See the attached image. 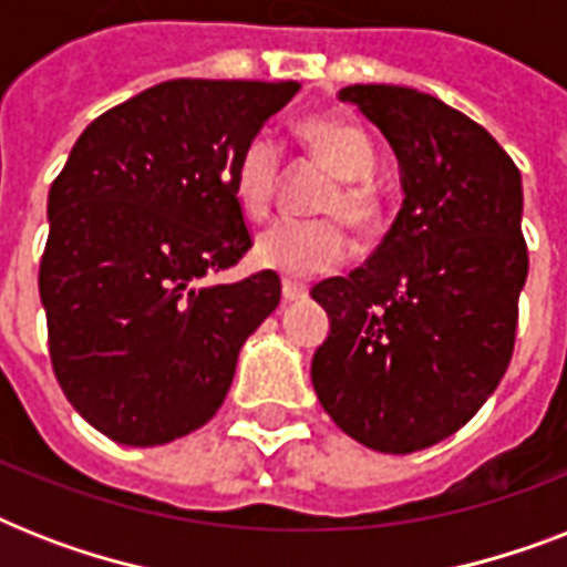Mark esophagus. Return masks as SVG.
I'll list each match as a JSON object with an SVG mask.
<instances>
[{
	"label": "esophagus",
	"mask_w": 567,
	"mask_h": 567,
	"mask_svg": "<svg viewBox=\"0 0 567 567\" xmlns=\"http://www.w3.org/2000/svg\"><path fill=\"white\" fill-rule=\"evenodd\" d=\"M306 293H309V288H306L302 282H293V279H285V282H282V300L285 302L302 300Z\"/></svg>",
	"instance_id": "34e87169"
}]
</instances>
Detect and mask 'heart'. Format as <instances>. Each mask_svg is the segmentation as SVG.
Returning a JSON list of instances; mask_svg holds the SVG:
<instances>
[{
  "label": "heart",
  "instance_id": "heart-1",
  "mask_svg": "<svg viewBox=\"0 0 567 567\" xmlns=\"http://www.w3.org/2000/svg\"><path fill=\"white\" fill-rule=\"evenodd\" d=\"M297 137L306 153L332 173L323 194L318 196L320 214L332 217H311V220H279L267 226L256 238L252 258L267 270L309 279L327 274L344 258L347 238L341 223L355 235H371L382 223V196L368 176L377 164V146L371 135L355 120L338 114H311L300 120ZM282 182V146L270 135L249 137L231 167V194L238 199L240 212L261 220L270 214Z\"/></svg>",
  "mask_w": 567,
  "mask_h": 567
}]
</instances>
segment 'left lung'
Listing matches in <instances>:
<instances>
[{"mask_svg":"<svg viewBox=\"0 0 567 567\" xmlns=\"http://www.w3.org/2000/svg\"><path fill=\"white\" fill-rule=\"evenodd\" d=\"M338 100L388 137L405 196L368 265L311 288L332 327L311 382L350 439L414 453L462 430L512 362L529 270L520 173L430 93L350 84Z\"/></svg>","mask_w":567,"mask_h":567,"instance_id":"left-lung-1","label":"left lung"}]
</instances>
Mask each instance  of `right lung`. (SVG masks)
I'll return each mask as SVG.
<instances>
[{
	"instance_id": "right-lung-1",
	"label": "right lung",
	"mask_w": 567,
	"mask_h": 567,
	"mask_svg": "<svg viewBox=\"0 0 567 567\" xmlns=\"http://www.w3.org/2000/svg\"><path fill=\"white\" fill-rule=\"evenodd\" d=\"M297 91L155 84L93 120L52 182L38 276L49 355L75 412L117 444L155 447L212 421L240 347L279 306L274 270L196 282L252 247L231 167Z\"/></svg>"
}]
</instances>
